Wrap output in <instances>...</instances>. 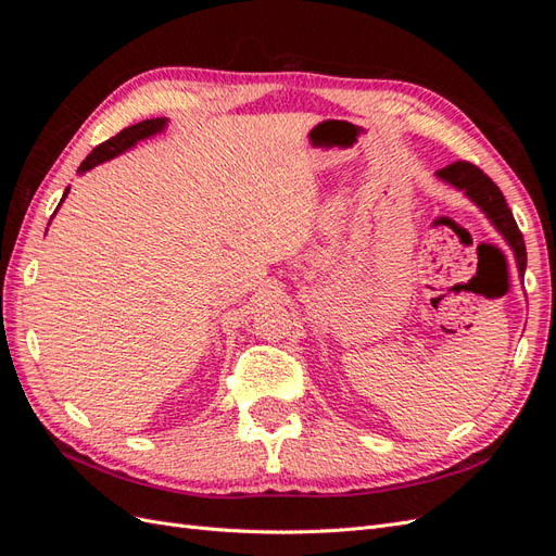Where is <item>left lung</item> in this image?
<instances>
[{"mask_svg": "<svg viewBox=\"0 0 556 556\" xmlns=\"http://www.w3.org/2000/svg\"><path fill=\"white\" fill-rule=\"evenodd\" d=\"M439 176L443 180H447L450 185H454V188L464 190L486 213V217L494 223V227L503 233V239L510 243L515 257H517L519 271L525 274V268H527L525 237H521V231L513 217V211L508 208V201L498 190V185L490 176H486L480 166L470 164V162H452L445 166V169L439 172Z\"/></svg>", "mask_w": 556, "mask_h": 556, "instance_id": "left-lung-1", "label": "left lung"}]
</instances>
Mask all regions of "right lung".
I'll return each mask as SVG.
<instances>
[{"label":"right lung","mask_w":556,"mask_h":556,"mask_svg":"<svg viewBox=\"0 0 556 556\" xmlns=\"http://www.w3.org/2000/svg\"><path fill=\"white\" fill-rule=\"evenodd\" d=\"M164 125H166L164 117H153V121H143V123H137V125H131V127L123 129V131H117L115 137H111V139L104 141V143H99V146L92 150V153L80 162L78 174H86V172L92 169V166H97L99 162H106V160H111V157H115V155L125 153V150L131 148L137 141H141V139H146V137H153V134L162 131ZM66 192H70V188L64 190V197H66ZM64 197H62V201H64ZM62 201H60V204H62Z\"/></svg>","instance_id":"obj_1"}]
</instances>
